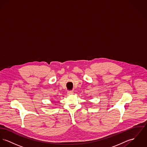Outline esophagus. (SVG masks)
I'll return each mask as SVG.
<instances>
[{
	"instance_id": "34e87169",
	"label": "esophagus",
	"mask_w": 147,
	"mask_h": 147,
	"mask_svg": "<svg viewBox=\"0 0 147 147\" xmlns=\"http://www.w3.org/2000/svg\"><path fill=\"white\" fill-rule=\"evenodd\" d=\"M74 94V92H73V91H68V92H67V94L68 95H72V94Z\"/></svg>"
}]
</instances>
